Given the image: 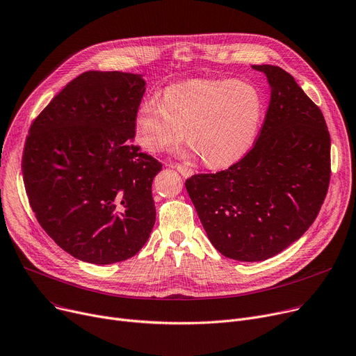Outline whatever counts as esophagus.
I'll use <instances>...</instances> for the list:
<instances>
[{"label": "esophagus", "instance_id": "esophagus-1", "mask_svg": "<svg viewBox=\"0 0 356 356\" xmlns=\"http://www.w3.org/2000/svg\"><path fill=\"white\" fill-rule=\"evenodd\" d=\"M172 167H174L177 171H179L181 175L185 177V178H188V177H191V175L194 174V170H193V168L188 167V165H182V163H172Z\"/></svg>", "mask_w": 356, "mask_h": 356}]
</instances>
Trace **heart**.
<instances>
[{"mask_svg":"<svg viewBox=\"0 0 356 356\" xmlns=\"http://www.w3.org/2000/svg\"><path fill=\"white\" fill-rule=\"evenodd\" d=\"M262 117V97L255 86L235 79H193L147 99L135 121L136 140L159 152L186 141L208 167H228L252 145Z\"/></svg>","mask_w":356,"mask_h":356,"instance_id":"1","label":"heart"}]
</instances>
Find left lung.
I'll return each instance as SVG.
<instances>
[{
  "label": "left lung",
  "mask_w": 356,
  "mask_h": 356,
  "mask_svg": "<svg viewBox=\"0 0 356 356\" xmlns=\"http://www.w3.org/2000/svg\"><path fill=\"white\" fill-rule=\"evenodd\" d=\"M254 147L215 174L185 181L207 235L224 257L255 262L280 254L312 225L331 179V135L319 106L277 65Z\"/></svg>",
  "instance_id": "1"
}]
</instances>
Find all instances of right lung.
Returning <instances> with one entry per match:
<instances>
[{
	"instance_id": "obj_1",
	"label": "right lung",
	"mask_w": 356,
	"mask_h": 356,
	"mask_svg": "<svg viewBox=\"0 0 356 356\" xmlns=\"http://www.w3.org/2000/svg\"><path fill=\"white\" fill-rule=\"evenodd\" d=\"M141 75L87 71L33 121L22 152L25 193L42 229L76 259L108 265L138 252L155 224L162 163L134 145Z\"/></svg>"
}]
</instances>
